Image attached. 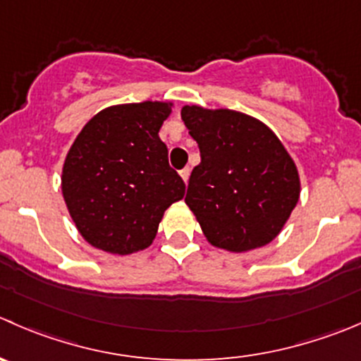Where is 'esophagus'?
<instances>
[{"label": "esophagus", "mask_w": 361, "mask_h": 361, "mask_svg": "<svg viewBox=\"0 0 361 361\" xmlns=\"http://www.w3.org/2000/svg\"><path fill=\"white\" fill-rule=\"evenodd\" d=\"M180 176L183 178L185 183H188V178H190V167H185V169H181Z\"/></svg>", "instance_id": "obj_1"}]
</instances>
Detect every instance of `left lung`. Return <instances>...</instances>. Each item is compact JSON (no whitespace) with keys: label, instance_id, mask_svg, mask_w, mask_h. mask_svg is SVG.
<instances>
[{"label":"left lung","instance_id":"left-lung-1","mask_svg":"<svg viewBox=\"0 0 361 361\" xmlns=\"http://www.w3.org/2000/svg\"><path fill=\"white\" fill-rule=\"evenodd\" d=\"M181 120L201 153L185 202L209 243L231 252L269 243L300 197L298 171L277 135L231 109L185 106Z\"/></svg>","mask_w":361,"mask_h":361}]
</instances>
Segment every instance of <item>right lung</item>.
Returning <instances> with one entry per match:
<instances>
[{"label": "right lung", "instance_id": "add662e5", "mask_svg": "<svg viewBox=\"0 0 361 361\" xmlns=\"http://www.w3.org/2000/svg\"><path fill=\"white\" fill-rule=\"evenodd\" d=\"M164 102L107 107L73 141L61 188L70 216L87 243L111 254L152 245L164 212L185 195L159 130Z\"/></svg>", "mask_w": 361, "mask_h": 361}]
</instances>
